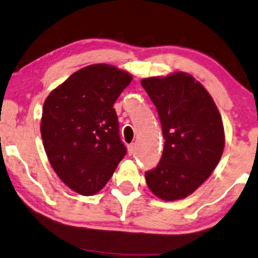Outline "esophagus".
Instances as JSON below:
<instances>
[{
    "instance_id": "1",
    "label": "esophagus",
    "mask_w": 258,
    "mask_h": 258,
    "mask_svg": "<svg viewBox=\"0 0 258 258\" xmlns=\"http://www.w3.org/2000/svg\"><path fill=\"white\" fill-rule=\"evenodd\" d=\"M134 152H135V144H134V143H132V144L128 145V153H129V156H132V154H134Z\"/></svg>"
}]
</instances>
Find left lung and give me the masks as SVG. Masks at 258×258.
Here are the masks:
<instances>
[{"mask_svg": "<svg viewBox=\"0 0 258 258\" xmlns=\"http://www.w3.org/2000/svg\"><path fill=\"white\" fill-rule=\"evenodd\" d=\"M156 106L165 144L157 167L145 172L150 190L164 201L187 197L211 175L224 151L219 110L200 82L185 73L142 79Z\"/></svg>", "mask_w": 258, "mask_h": 258, "instance_id": "8db88e82", "label": "left lung"}]
</instances>
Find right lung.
<instances>
[{
    "instance_id": "add662e5",
    "label": "right lung",
    "mask_w": 258,
    "mask_h": 258,
    "mask_svg": "<svg viewBox=\"0 0 258 258\" xmlns=\"http://www.w3.org/2000/svg\"><path fill=\"white\" fill-rule=\"evenodd\" d=\"M132 79L113 66H88L43 104L40 132L47 157L58 177L83 196L104 188L125 156L114 102Z\"/></svg>"
}]
</instances>
